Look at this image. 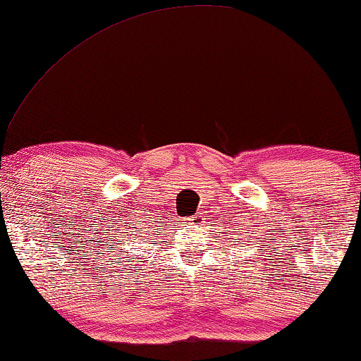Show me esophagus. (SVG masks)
Listing matches in <instances>:
<instances>
[{
  "instance_id": "34e87169",
  "label": "esophagus",
  "mask_w": 361,
  "mask_h": 361,
  "mask_svg": "<svg viewBox=\"0 0 361 361\" xmlns=\"http://www.w3.org/2000/svg\"><path fill=\"white\" fill-rule=\"evenodd\" d=\"M190 224H196V222H200V217H195V219H192V217H190Z\"/></svg>"
}]
</instances>
